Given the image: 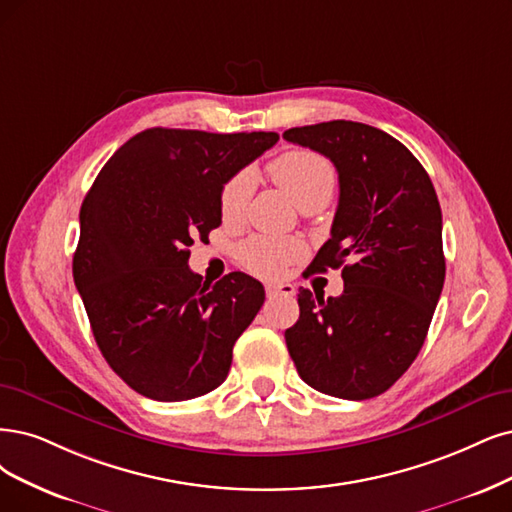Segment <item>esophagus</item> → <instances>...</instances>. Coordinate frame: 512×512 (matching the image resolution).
<instances>
[{
  "label": "esophagus",
  "mask_w": 512,
  "mask_h": 512,
  "mask_svg": "<svg viewBox=\"0 0 512 512\" xmlns=\"http://www.w3.org/2000/svg\"><path fill=\"white\" fill-rule=\"evenodd\" d=\"M266 293L268 297H278V295L291 297L295 293V287L289 285V282H270V285H266Z\"/></svg>",
  "instance_id": "esophagus-1"
}]
</instances>
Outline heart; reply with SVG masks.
Returning <instances> with one entry per match:
<instances>
[{
	"label": "heart",
	"mask_w": 512,
	"mask_h": 512,
	"mask_svg": "<svg viewBox=\"0 0 512 512\" xmlns=\"http://www.w3.org/2000/svg\"><path fill=\"white\" fill-rule=\"evenodd\" d=\"M270 179L291 196L299 206L314 198H329L335 187V168L325 158L310 149H289L268 164ZM246 198H249V177L234 175L221 189V215L225 221H236ZM304 253V242L299 238L251 236L238 249L242 266L257 276H278L291 261Z\"/></svg>",
	"instance_id": "obj_1"
}]
</instances>
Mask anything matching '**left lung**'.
Wrapping results in <instances>:
<instances>
[{"mask_svg":"<svg viewBox=\"0 0 512 512\" xmlns=\"http://www.w3.org/2000/svg\"><path fill=\"white\" fill-rule=\"evenodd\" d=\"M327 156L339 175L331 238L314 272L342 268L344 293L299 289L285 331L301 380L337 399L386 392L422 350L445 282L443 217L424 166L388 132L333 120L285 130Z\"/></svg>","mask_w":512,"mask_h":512,"instance_id":"8db88e82","label":"left lung"}]
</instances>
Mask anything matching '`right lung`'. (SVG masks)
<instances>
[{
    "instance_id": "right-lung-1",
    "label": "right lung",
    "mask_w": 512,
    "mask_h": 512,
    "mask_svg": "<svg viewBox=\"0 0 512 512\" xmlns=\"http://www.w3.org/2000/svg\"><path fill=\"white\" fill-rule=\"evenodd\" d=\"M276 141V132L147 128L86 194L75 287L105 361L147 399L187 401L221 386L263 306L259 280L232 272L211 285L187 259L221 225L223 185Z\"/></svg>"
}]
</instances>
